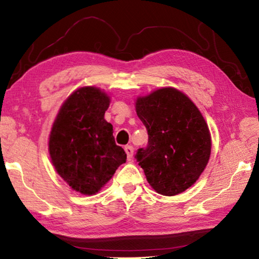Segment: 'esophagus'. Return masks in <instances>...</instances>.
<instances>
[{
  "label": "esophagus",
  "mask_w": 259,
  "mask_h": 259,
  "mask_svg": "<svg viewBox=\"0 0 259 259\" xmlns=\"http://www.w3.org/2000/svg\"><path fill=\"white\" fill-rule=\"evenodd\" d=\"M124 151L126 153V156H128V160L130 161L131 159H133V155H134V147L131 145H126L124 147Z\"/></svg>",
  "instance_id": "1"
}]
</instances>
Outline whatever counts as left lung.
<instances>
[{"label":"left lung","mask_w":259,"mask_h":259,"mask_svg":"<svg viewBox=\"0 0 259 259\" xmlns=\"http://www.w3.org/2000/svg\"><path fill=\"white\" fill-rule=\"evenodd\" d=\"M146 126L148 143L135 159L147 182L160 194L172 196L198 181L211 152V139L202 114L174 88H162L136 102Z\"/></svg>","instance_id":"obj_1"}]
</instances>
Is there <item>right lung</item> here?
<instances>
[{
    "mask_svg": "<svg viewBox=\"0 0 259 259\" xmlns=\"http://www.w3.org/2000/svg\"><path fill=\"white\" fill-rule=\"evenodd\" d=\"M108 106L109 97L98 88H81L64 103L52 125V163L81 194H96L126 160L123 148L115 144L113 125L104 119Z\"/></svg>",
    "mask_w": 259,
    "mask_h": 259,
    "instance_id": "right-lung-1",
    "label": "right lung"
}]
</instances>
